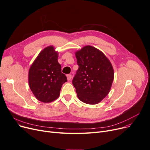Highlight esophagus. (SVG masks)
<instances>
[{
    "mask_svg": "<svg viewBox=\"0 0 150 150\" xmlns=\"http://www.w3.org/2000/svg\"><path fill=\"white\" fill-rule=\"evenodd\" d=\"M72 75H71V74H68V75H67V80H68V81H70V80H71V79H72Z\"/></svg>",
    "mask_w": 150,
    "mask_h": 150,
    "instance_id": "34e87169",
    "label": "esophagus"
}]
</instances>
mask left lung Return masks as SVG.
Here are the masks:
<instances>
[{
	"label": "left lung",
	"mask_w": 150,
	"mask_h": 150,
	"mask_svg": "<svg viewBox=\"0 0 150 150\" xmlns=\"http://www.w3.org/2000/svg\"><path fill=\"white\" fill-rule=\"evenodd\" d=\"M79 66L72 84L78 99L88 104H97L110 91L114 79L111 62L98 49L87 45L75 52Z\"/></svg>",
	"instance_id": "left-lung-1"
}]
</instances>
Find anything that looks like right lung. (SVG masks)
Listing matches in <instances>:
<instances>
[{"mask_svg":"<svg viewBox=\"0 0 150 150\" xmlns=\"http://www.w3.org/2000/svg\"><path fill=\"white\" fill-rule=\"evenodd\" d=\"M58 57V52L54 46H47L39 53L29 69V86L41 102L55 101L59 96L62 85L67 81L62 72Z\"/></svg>","mask_w":150,"mask_h":150,"instance_id":"obj_1","label":"right lung"}]
</instances>
